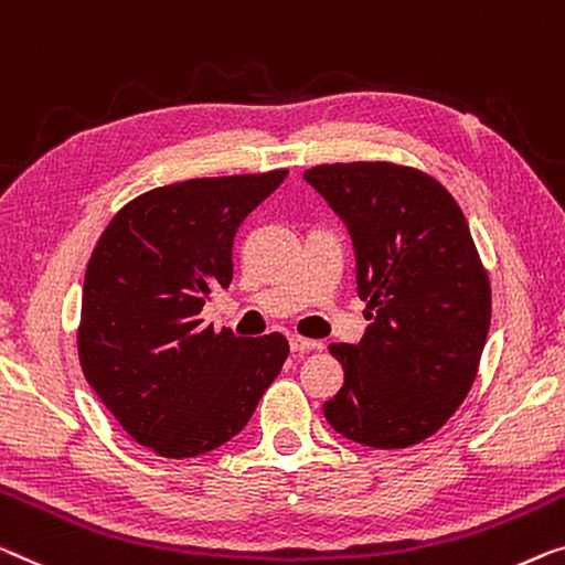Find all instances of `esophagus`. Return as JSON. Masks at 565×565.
I'll return each instance as SVG.
<instances>
[{
  "label": "esophagus",
  "instance_id": "obj_1",
  "mask_svg": "<svg viewBox=\"0 0 565 565\" xmlns=\"http://www.w3.org/2000/svg\"><path fill=\"white\" fill-rule=\"evenodd\" d=\"M289 348H291V352H311V350H322L324 344L317 342V340H309V337L291 334L289 337Z\"/></svg>",
  "mask_w": 565,
  "mask_h": 565
}]
</instances>
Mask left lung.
Returning a JSON list of instances; mask_svg holds the SVG:
<instances>
[{
  "label": "left lung",
  "instance_id": "8db88e82",
  "mask_svg": "<svg viewBox=\"0 0 565 565\" xmlns=\"http://www.w3.org/2000/svg\"><path fill=\"white\" fill-rule=\"evenodd\" d=\"M305 180L348 225L370 319L358 344H330L344 385L324 418L375 449L420 444L467 398L490 332V276L467 217L416 167L317 164Z\"/></svg>",
  "mask_w": 565,
  "mask_h": 565
}]
</instances>
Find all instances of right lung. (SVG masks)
<instances>
[{"instance_id": "1", "label": "right lung", "mask_w": 565, "mask_h": 565, "mask_svg": "<svg viewBox=\"0 0 565 565\" xmlns=\"http://www.w3.org/2000/svg\"><path fill=\"white\" fill-rule=\"evenodd\" d=\"M289 170L198 177L134 198L90 254L78 358L124 431L167 459L213 451L248 424L279 375V332L202 327L213 286L233 279V238Z\"/></svg>"}]
</instances>
